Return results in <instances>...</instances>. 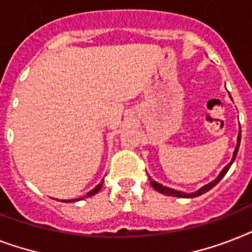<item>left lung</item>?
Listing matches in <instances>:
<instances>
[{
    "mask_svg": "<svg viewBox=\"0 0 252 252\" xmlns=\"http://www.w3.org/2000/svg\"><path fill=\"white\" fill-rule=\"evenodd\" d=\"M239 142H241V130H239V134H238V145H237V148H235L234 150V156H233V159H231V162L229 163V165L226 166V167L223 168L222 171H221V174H220L219 176H217V179H215L213 182H211L209 184H207V186H204L203 188H200L199 191L193 192V193H183V192H179V191H175V189H171V188H167V187H163L162 184L157 183V182H154V180L150 179V184H152V187L156 189V191L161 192V193H163V195H167V196H175V197H196V196H200L203 195V193H205L207 191H209L211 188H213L216 186V184L219 183L220 180L222 179L223 176H225V174L227 172V170L230 168L231 163L234 162L235 157H237V153H238V149H239Z\"/></svg>",
    "mask_w": 252,
    "mask_h": 252,
    "instance_id": "left-lung-1",
    "label": "left lung"
}]
</instances>
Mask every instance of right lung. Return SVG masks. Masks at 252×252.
<instances>
[{
	"label": "right lung",
	"mask_w": 252,
	"mask_h": 252,
	"mask_svg": "<svg viewBox=\"0 0 252 252\" xmlns=\"http://www.w3.org/2000/svg\"><path fill=\"white\" fill-rule=\"evenodd\" d=\"M103 182H104V180H102V182H100V183H99L98 186H96V187L94 188V189H91L90 192H87V195L85 196V197H90V196L95 195V193H96V192H98L99 189H100V188H102V186H103ZM77 200H82V197H80V199H77ZM68 201H76V200H68Z\"/></svg>",
	"instance_id": "add662e5"
}]
</instances>
